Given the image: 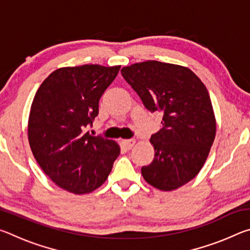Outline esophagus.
<instances>
[{
    "label": "esophagus",
    "mask_w": 250,
    "mask_h": 250,
    "mask_svg": "<svg viewBox=\"0 0 250 250\" xmlns=\"http://www.w3.org/2000/svg\"><path fill=\"white\" fill-rule=\"evenodd\" d=\"M122 145L125 147V149L130 150L135 145V140L134 139H128V140H122Z\"/></svg>",
    "instance_id": "obj_1"
}]
</instances>
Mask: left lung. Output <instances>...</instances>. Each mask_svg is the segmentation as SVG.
Masks as SVG:
<instances>
[{"label": "left lung", "mask_w": 250, "mask_h": 250, "mask_svg": "<svg viewBox=\"0 0 250 250\" xmlns=\"http://www.w3.org/2000/svg\"><path fill=\"white\" fill-rule=\"evenodd\" d=\"M122 77L163 128L152 134L154 159L141 173L150 185L173 191L195 177L216 135V119L205 84L188 67L156 61L121 69Z\"/></svg>", "instance_id": "1"}]
</instances>
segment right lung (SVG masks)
Wrapping results in <instances>:
<instances>
[{
  "label": "right lung",
  "mask_w": 250,
  "mask_h": 250,
  "mask_svg": "<svg viewBox=\"0 0 250 250\" xmlns=\"http://www.w3.org/2000/svg\"><path fill=\"white\" fill-rule=\"evenodd\" d=\"M120 66L83 65L53 71L37 89L28 118L34 158L55 184L74 194L100 188L120 154L116 141L84 132Z\"/></svg>",
  "instance_id": "add662e5"
}]
</instances>
